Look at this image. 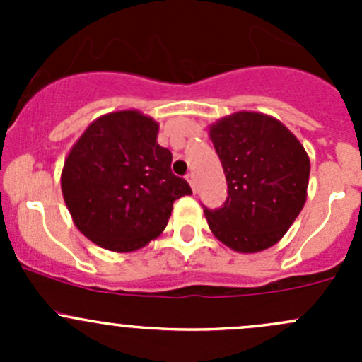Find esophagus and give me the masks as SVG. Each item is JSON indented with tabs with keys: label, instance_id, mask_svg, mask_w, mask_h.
<instances>
[{
	"label": "esophagus",
	"instance_id": "obj_1",
	"mask_svg": "<svg viewBox=\"0 0 362 362\" xmlns=\"http://www.w3.org/2000/svg\"><path fill=\"white\" fill-rule=\"evenodd\" d=\"M187 182H189V184H191L192 191L196 192V175H194V173H189V175H187Z\"/></svg>",
	"mask_w": 362,
	"mask_h": 362
}]
</instances>
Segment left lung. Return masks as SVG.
I'll list each match as a JSON object with an SVG mask.
<instances>
[{
  "mask_svg": "<svg viewBox=\"0 0 362 362\" xmlns=\"http://www.w3.org/2000/svg\"><path fill=\"white\" fill-rule=\"evenodd\" d=\"M228 182V198L204 217L217 240L252 254L275 245L306 202L310 159L275 117L236 112L210 126Z\"/></svg>",
  "mask_w": 362,
  "mask_h": 362,
  "instance_id": "obj_1",
  "label": "left lung"
}]
</instances>
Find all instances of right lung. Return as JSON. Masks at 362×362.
I'll return each instance as SVG.
<instances>
[{"mask_svg":"<svg viewBox=\"0 0 362 362\" xmlns=\"http://www.w3.org/2000/svg\"><path fill=\"white\" fill-rule=\"evenodd\" d=\"M159 124L138 110L98 117L64 160L61 189L83 236L112 252H133L164 231L175 199L192 194L171 173Z\"/></svg>","mask_w":362,"mask_h":362,"instance_id":"right-lung-1","label":"right lung"}]
</instances>
